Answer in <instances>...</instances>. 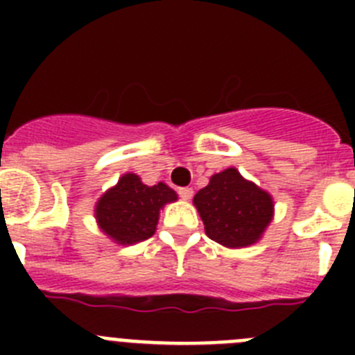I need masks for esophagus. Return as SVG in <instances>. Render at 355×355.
I'll return each instance as SVG.
<instances>
[{"instance_id": "obj_1", "label": "esophagus", "mask_w": 355, "mask_h": 355, "mask_svg": "<svg viewBox=\"0 0 355 355\" xmlns=\"http://www.w3.org/2000/svg\"><path fill=\"white\" fill-rule=\"evenodd\" d=\"M178 193H180L181 199L188 200V199H192L193 196V190L190 187H183V188H178Z\"/></svg>"}]
</instances>
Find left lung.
Instances as JSON below:
<instances>
[{"instance_id":"1","label":"left lung","mask_w":355,"mask_h":355,"mask_svg":"<svg viewBox=\"0 0 355 355\" xmlns=\"http://www.w3.org/2000/svg\"><path fill=\"white\" fill-rule=\"evenodd\" d=\"M193 205L205 222L206 234L224 247H247L258 241L270 224L272 197L236 168H225L196 193Z\"/></svg>"}]
</instances>
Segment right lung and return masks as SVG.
<instances>
[{
    "label": "right lung",
    "mask_w": 355,
    "mask_h": 355,
    "mask_svg": "<svg viewBox=\"0 0 355 355\" xmlns=\"http://www.w3.org/2000/svg\"><path fill=\"white\" fill-rule=\"evenodd\" d=\"M175 199L178 196L167 184L147 187L139 175L126 174L99 199L97 222L117 243L130 245L155 234L159 209Z\"/></svg>",
    "instance_id": "obj_1"
}]
</instances>
